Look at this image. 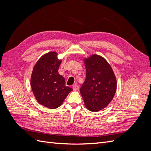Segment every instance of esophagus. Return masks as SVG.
<instances>
[{"mask_svg": "<svg viewBox=\"0 0 151 151\" xmlns=\"http://www.w3.org/2000/svg\"><path fill=\"white\" fill-rule=\"evenodd\" d=\"M72 88L74 91H77V90H79V86L78 85H77V84H74V85L72 86Z\"/></svg>", "mask_w": 151, "mask_h": 151, "instance_id": "obj_1", "label": "esophagus"}]
</instances>
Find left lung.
I'll list each match as a JSON object with an SVG mask.
<instances>
[{
	"instance_id": "8db88e82",
	"label": "left lung",
	"mask_w": 151,
	"mask_h": 151,
	"mask_svg": "<svg viewBox=\"0 0 151 151\" xmlns=\"http://www.w3.org/2000/svg\"><path fill=\"white\" fill-rule=\"evenodd\" d=\"M86 77L80 89L86 107L98 111L111 101L116 90V80L110 65L98 55L84 60Z\"/></svg>"
}]
</instances>
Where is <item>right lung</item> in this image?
Segmentation results:
<instances>
[{
    "instance_id": "add662e5",
    "label": "right lung",
    "mask_w": 151,
    "mask_h": 151,
    "mask_svg": "<svg viewBox=\"0 0 151 151\" xmlns=\"http://www.w3.org/2000/svg\"><path fill=\"white\" fill-rule=\"evenodd\" d=\"M55 52L45 54L35 64L31 77L32 91L37 101L50 109L62 105L72 89L65 86L64 77L58 74L62 62Z\"/></svg>"
}]
</instances>
